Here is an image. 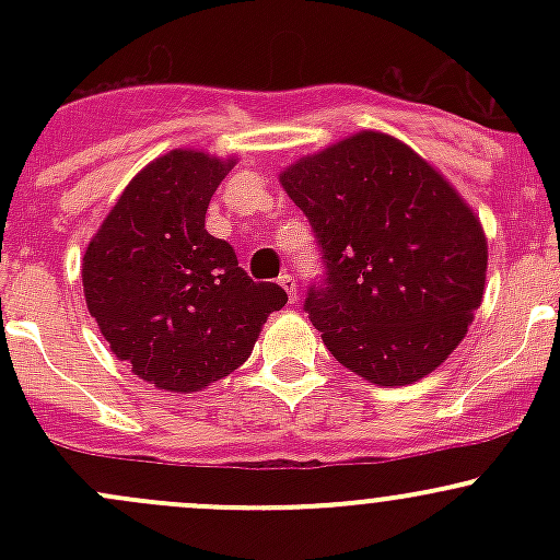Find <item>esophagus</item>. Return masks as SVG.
Returning <instances> with one entry per match:
<instances>
[{"label": "esophagus", "instance_id": "esophagus-1", "mask_svg": "<svg viewBox=\"0 0 560 560\" xmlns=\"http://www.w3.org/2000/svg\"><path fill=\"white\" fill-rule=\"evenodd\" d=\"M279 284L284 287V292H287V298H290V303H295V301H298V284H295V276H290V273L279 276Z\"/></svg>", "mask_w": 560, "mask_h": 560}]
</instances>
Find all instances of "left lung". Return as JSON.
<instances>
[{"mask_svg":"<svg viewBox=\"0 0 560 560\" xmlns=\"http://www.w3.org/2000/svg\"><path fill=\"white\" fill-rule=\"evenodd\" d=\"M325 276L306 314L332 358L382 387L436 371L482 303L488 241L447 178L406 143L363 132L279 175Z\"/></svg>","mask_w":560,"mask_h":560,"instance_id":"left-lung-1","label":"left lung"}]
</instances>
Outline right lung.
<instances>
[{
  "label": "right lung",
  "instance_id": "1",
  "mask_svg": "<svg viewBox=\"0 0 560 560\" xmlns=\"http://www.w3.org/2000/svg\"><path fill=\"white\" fill-rule=\"evenodd\" d=\"M233 160L175 149L135 175L83 254V295L113 354L140 380L197 393L246 363L287 303L206 230Z\"/></svg>",
  "mask_w": 560,
  "mask_h": 560
}]
</instances>
